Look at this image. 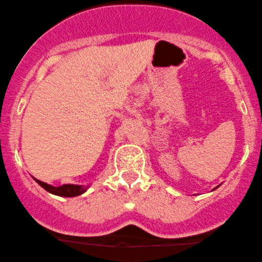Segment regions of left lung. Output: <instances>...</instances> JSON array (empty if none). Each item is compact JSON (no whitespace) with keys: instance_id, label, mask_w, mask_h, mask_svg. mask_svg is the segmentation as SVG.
Listing matches in <instances>:
<instances>
[{"instance_id":"1","label":"left lung","mask_w":262,"mask_h":262,"mask_svg":"<svg viewBox=\"0 0 262 262\" xmlns=\"http://www.w3.org/2000/svg\"><path fill=\"white\" fill-rule=\"evenodd\" d=\"M216 188H219V185H218V186H216ZM216 188H215V189H216ZM215 189H213V190H215Z\"/></svg>"}]
</instances>
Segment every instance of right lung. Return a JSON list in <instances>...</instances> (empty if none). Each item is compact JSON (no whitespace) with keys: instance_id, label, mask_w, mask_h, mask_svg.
I'll list each match as a JSON object with an SVG mask.
<instances>
[{"instance_id":"right-lung-1","label":"right lung","mask_w":262,"mask_h":262,"mask_svg":"<svg viewBox=\"0 0 262 262\" xmlns=\"http://www.w3.org/2000/svg\"><path fill=\"white\" fill-rule=\"evenodd\" d=\"M35 181L48 192L53 193V195L62 196V198H76V196H79L81 193L85 192L90 186V185L85 186V185H76V184H63L61 186H53L50 184H47V183L44 182H40L36 178Z\"/></svg>"}]
</instances>
